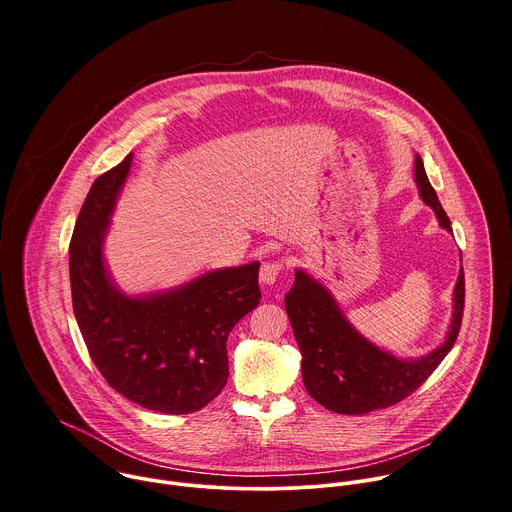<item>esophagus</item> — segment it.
<instances>
[{
    "mask_svg": "<svg viewBox=\"0 0 512 512\" xmlns=\"http://www.w3.org/2000/svg\"><path fill=\"white\" fill-rule=\"evenodd\" d=\"M287 267V261L285 259H273V261H267L261 265V271H259V279L263 283H275L277 277L281 275V271Z\"/></svg>",
    "mask_w": 512,
    "mask_h": 512,
    "instance_id": "obj_1",
    "label": "esophagus"
}]
</instances>
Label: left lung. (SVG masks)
Returning a JSON list of instances; mask_svg holds the SVG:
<instances>
[{"label": "left lung", "mask_w": 512, "mask_h": 512, "mask_svg": "<svg viewBox=\"0 0 512 512\" xmlns=\"http://www.w3.org/2000/svg\"><path fill=\"white\" fill-rule=\"evenodd\" d=\"M419 194L433 208L437 221L452 231L450 218L431 188L423 162L415 158ZM464 269L454 289V318L448 338L423 358L401 360L362 338L342 316L330 291L304 271H296L294 287L285 296V310L302 350V377L312 399L334 413L362 415L391 407L440 367L452 350L464 316Z\"/></svg>", "instance_id": "8db88e82"}]
</instances>
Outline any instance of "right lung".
<instances>
[{
    "label": "right lung",
    "mask_w": 512,
    "mask_h": 512,
    "mask_svg": "<svg viewBox=\"0 0 512 512\" xmlns=\"http://www.w3.org/2000/svg\"><path fill=\"white\" fill-rule=\"evenodd\" d=\"M131 158L93 182L79 212L68 249L72 310L117 393L158 413H194L227 385V338L261 300L259 263L208 271L166 294H119L101 247Z\"/></svg>",
    "instance_id": "add662e5"
}]
</instances>
